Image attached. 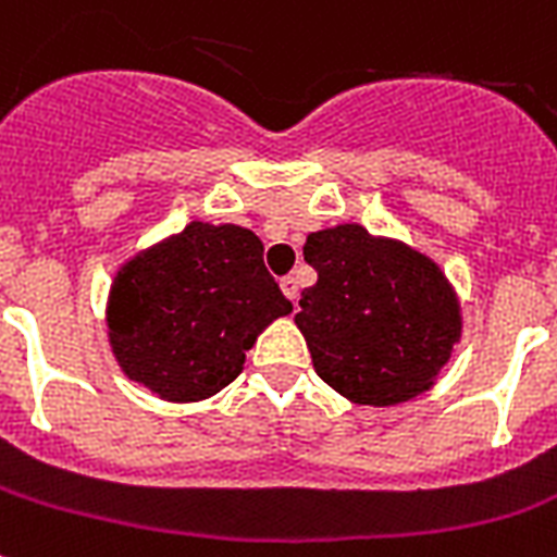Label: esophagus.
<instances>
[{"mask_svg":"<svg viewBox=\"0 0 557 557\" xmlns=\"http://www.w3.org/2000/svg\"><path fill=\"white\" fill-rule=\"evenodd\" d=\"M280 288H283V294H286L288 300L297 306V297H300V286H297V280L294 277H283L280 280Z\"/></svg>","mask_w":557,"mask_h":557,"instance_id":"obj_1","label":"esophagus"}]
</instances>
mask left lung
<instances>
[{"instance_id": "obj_1", "label": "left lung", "mask_w": 557, "mask_h": 557, "mask_svg": "<svg viewBox=\"0 0 557 557\" xmlns=\"http://www.w3.org/2000/svg\"><path fill=\"white\" fill-rule=\"evenodd\" d=\"M318 283L294 323L314 372L351 404L397 406L429 392L463 334L460 297L420 248L341 223L306 237Z\"/></svg>"}]
</instances>
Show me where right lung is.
Listing matches in <instances>:
<instances>
[{
	"mask_svg": "<svg viewBox=\"0 0 557 557\" xmlns=\"http://www.w3.org/2000/svg\"><path fill=\"white\" fill-rule=\"evenodd\" d=\"M288 311L255 232L191 220L116 269L108 343L128 381L169 404H200L243 372L246 351Z\"/></svg>",
	"mask_w": 557,
	"mask_h": 557,
	"instance_id": "obj_1",
	"label": "right lung"
}]
</instances>
